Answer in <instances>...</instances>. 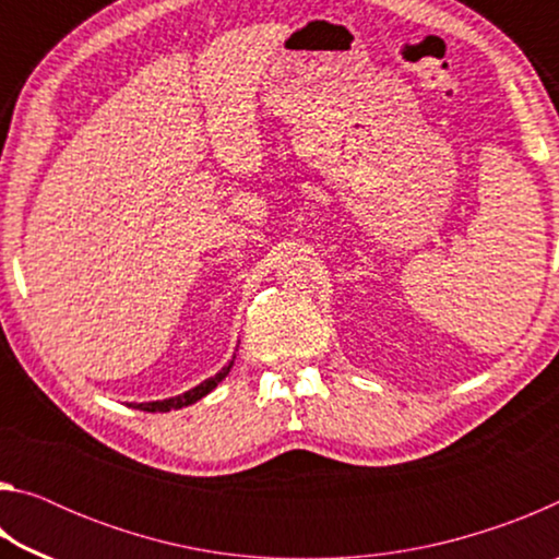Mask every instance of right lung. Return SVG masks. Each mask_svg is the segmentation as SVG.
I'll return each mask as SVG.
<instances>
[{"label": "right lung", "instance_id": "add662e5", "mask_svg": "<svg viewBox=\"0 0 559 559\" xmlns=\"http://www.w3.org/2000/svg\"><path fill=\"white\" fill-rule=\"evenodd\" d=\"M234 367V359L226 367H222V372H216L214 377H210V380H204L202 384L192 386V390L179 394V396H169V400H163V402H145V404H132L135 409H143V412H169V409H182V406H189L194 402H200L202 396L210 394L216 384H219L226 374H229V370Z\"/></svg>", "mask_w": 559, "mask_h": 559}]
</instances>
